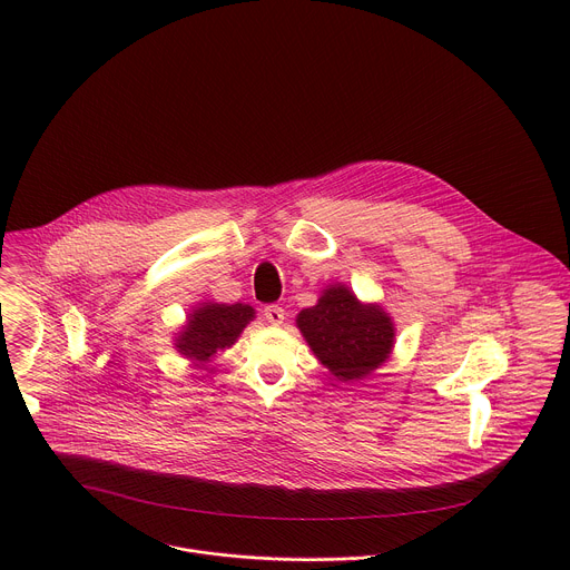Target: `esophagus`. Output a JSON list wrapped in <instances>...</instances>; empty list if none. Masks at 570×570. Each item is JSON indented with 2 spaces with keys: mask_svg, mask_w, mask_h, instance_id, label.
Returning a JSON list of instances; mask_svg holds the SVG:
<instances>
[{
  "mask_svg": "<svg viewBox=\"0 0 570 570\" xmlns=\"http://www.w3.org/2000/svg\"><path fill=\"white\" fill-rule=\"evenodd\" d=\"M264 315H266V320H268L271 324H275V327H279V324H282V322H284V317H286L284 308H282V306H277V304L266 306V308H264Z\"/></svg>",
  "mask_w": 570,
  "mask_h": 570,
  "instance_id": "1",
  "label": "esophagus"
}]
</instances>
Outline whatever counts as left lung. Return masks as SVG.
I'll return each instance as SVG.
<instances>
[{
	"label": "left lung",
	"instance_id": "8db88e82",
	"mask_svg": "<svg viewBox=\"0 0 570 570\" xmlns=\"http://www.w3.org/2000/svg\"><path fill=\"white\" fill-rule=\"evenodd\" d=\"M297 327L317 356L341 381H358L390 358L394 324L379 304H363L345 284L322 291L315 306L297 313Z\"/></svg>",
	"mask_w": 570,
	"mask_h": 570
}]
</instances>
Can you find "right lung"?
Wrapping results in <instances>:
<instances>
[{
  "label": "right lung",
  "instance_id": "obj_1",
  "mask_svg": "<svg viewBox=\"0 0 570 570\" xmlns=\"http://www.w3.org/2000/svg\"><path fill=\"white\" fill-rule=\"evenodd\" d=\"M253 317L250 304L203 302L189 313L176 338V350L196 363H207L216 352L232 347Z\"/></svg>",
  "mask_w": 570,
  "mask_h": 570
}]
</instances>
